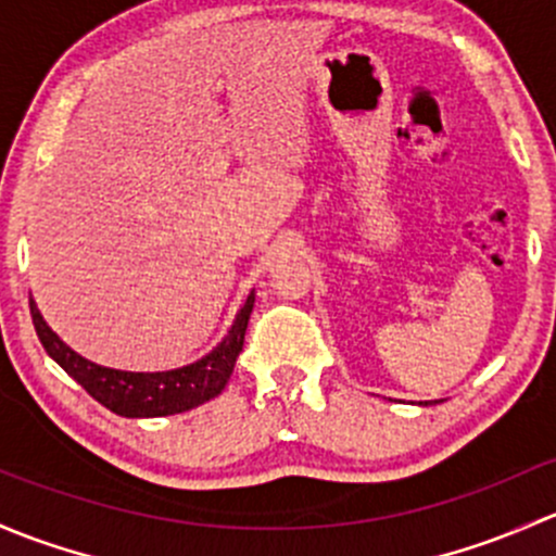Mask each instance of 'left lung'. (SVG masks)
I'll use <instances>...</instances> for the list:
<instances>
[{
  "label": "left lung",
  "mask_w": 556,
  "mask_h": 556,
  "mask_svg": "<svg viewBox=\"0 0 556 556\" xmlns=\"http://www.w3.org/2000/svg\"><path fill=\"white\" fill-rule=\"evenodd\" d=\"M420 404H422V402H420ZM426 404H428V402H426Z\"/></svg>",
  "instance_id": "1"
}]
</instances>
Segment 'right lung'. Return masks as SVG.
I'll use <instances>...</instances> for the list:
<instances>
[{"label":"right lung","instance_id":"1","mask_svg":"<svg viewBox=\"0 0 556 556\" xmlns=\"http://www.w3.org/2000/svg\"><path fill=\"white\" fill-rule=\"evenodd\" d=\"M28 307H31L34 329H37V337L45 351H48V356L68 377H74L96 402L123 417H163L179 415V412L192 409V406L211 402V399L225 391L227 380L236 369L238 353L243 351L245 326H249L251 311H254V291L245 296L227 337L208 356L170 371H123L88 362L79 353H74L45 324L42 313L37 311V302L28 300Z\"/></svg>","mask_w":556,"mask_h":556}]
</instances>
